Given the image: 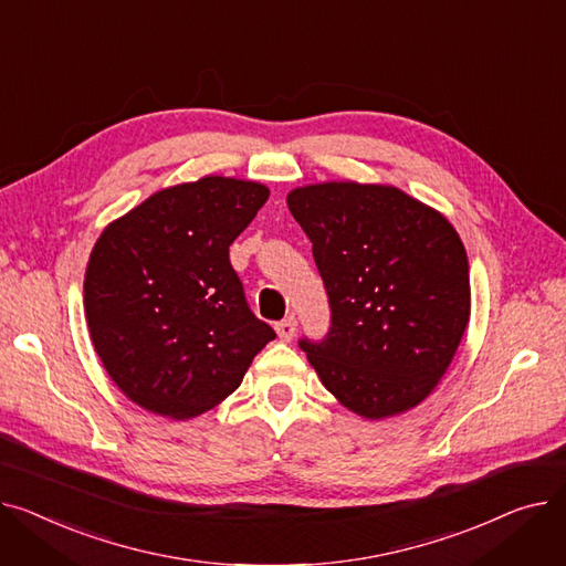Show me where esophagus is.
Listing matches in <instances>:
<instances>
[{
	"mask_svg": "<svg viewBox=\"0 0 566 566\" xmlns=\"http://www.w3.org/2000/svg\"><path fill=\"white\" fill-rule=\"evenodd\" d=\"M276 334H279V338L285 340V343L292 340V336L296 334V319L290 315V317L276 322Z\"/></svg>",
	"mask_w": 566,
	"mask_h": 566,
	"instance_id": "esophagus-1",
	"label": "esophagus"
}]
</instances>
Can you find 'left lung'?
<instances>
[{
  "label": "left lung",
  "instance_id": "left-lung-1",
  "mask_svg": "<svg viewBox=\"0 0 566 566\" xmlns=\"http://www.w3.org/2000/svg\"><path fill=\"white\" fill-rule=\"evenodd\" d=\"M287 208L313 242L328 296L326 336L298 340L326 390L370 420L422 402L471 315L457 230L384 185H311L294 189Z\"/></svg>",
  "mask_w": 566,
  "mask_h": 566
}]
</instances>
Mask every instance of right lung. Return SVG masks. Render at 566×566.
Instances as JSON below:
<instances>
[{
    "label": "right lung",
    "mask_w": 566,
    "mask_h": 566,
    "mask_svg": "<svg viewBox=\"0 0 566 566\" xmlns=\"http://www.w3.org/2000/svg\"><path fill=\"white\" fill-rule=\"evenodd\" d=\"M268 198L258 182L208 176L153 193L95 242L84 279L91 340L132 402L169 418L203 413L276 338L228 258Z\"/></svg>",
    "instance_id": "right-lung-1"
}]
</instances>
